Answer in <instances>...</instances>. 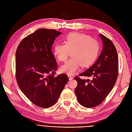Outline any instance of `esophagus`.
<instances>
[{
  "instance_id": "esophagus-1",
  "label": "esophagus",
  "mask_w": 132,
  "mask_h": 132,
  "mask_svg": "<svg viewBox=\"0 0 132 132\" xmlns=\"http://www.w3.org/2000/svg\"><path fill=\"white\" fill-rule=\"evenodd\" d=\"M68 77H69V80H71L72 79H73V77L72 76H70V75H68Z\"/></svg>"
}]
</instances>
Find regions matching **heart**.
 I'll use <instances>...</instances> for the list:
<instances>
[{"label": "heart", "instance_id": "heart-1", "mask_svg": "<svg viewBox=\"0 0 132 132\" xmlns=\"http://www.w3.org/2000/svg\"><path fill=\"white\" fill-rule=\"evenodd\" d=\"M100 51V44L90 36L80 32L68 34L64 38V44L54 45L53 53L60 62H65L70 55L72 56L60 70L68 74H73L81 65L89 67L97 60Z\"/></svg>", "mask_w": 132, "mask_h": 132}]
</instances>
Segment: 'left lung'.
Listing matches in <instances>:
<instances>
[{"label": "left lung", "instance_id": "left-lung-1", "mask_svg": "<svg viewBox=\"0 0 132 132\" xmlns=\"http://www.w3.org/2000/svg\"><path fill=\"white\" fill-rule=\"evenodd\" d=\"M103 43V49L95 64L79 74L80 76L92 77L82 80L76 76L75 94L78 102L86 108L101 104L111 92L119 73V60L117 49L113 42L102 34L100 35Z\"/></svg>", "mask_w": 132, "mask_h": 132}]
</instances>
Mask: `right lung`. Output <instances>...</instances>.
Segmentation results:
<instances>
[{"label":"right lung","instance_id":"obj_1","mask_svg":"<svg viewBox=\"0 0 132 132\" xmlns=\"http://www.w3.org/2000/svg\"><path fill=\"white\" fill-rule=\"evenodd\" d=\"M61 32L40 29L21 41L15 53V77L30 101L48 108L56 103L67 82V75L57 76V64L51 47Z\"/></svg>","mask_w":132,"mask_h":132}]
</instances>
